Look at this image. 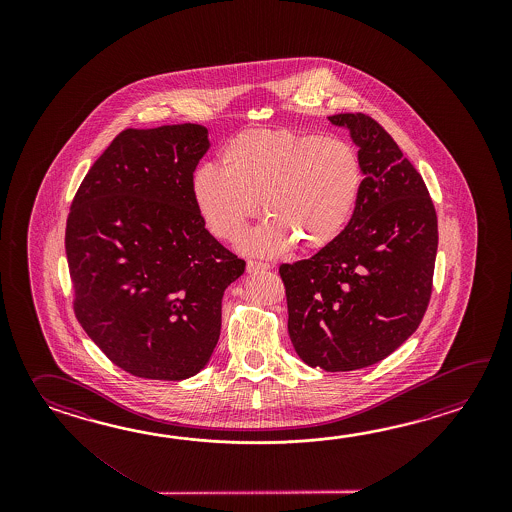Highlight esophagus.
I'll return each instance as SVG.
<instances>
[{
	"label": "esophagus",
	"mask_w": 512,
	"mask_h": 512,
	"mask_svg": "<svg viewBox=\"0 0 512 512\" xmlns=\"http://www.w3.org/2000/svg\"><path fill=\"white\" fill-rule=\"evenodd\" d=\"M269 267H271V265H269V263H263V261H247V271L249 272L267 271Z\"/></svg>",
	"instance_id": "34e87169"
}]
</instances>
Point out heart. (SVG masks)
<instances>
[{
	"instance_id": "heart-1",
	"label": "heart",
	"mask_w": 512,
	"mask_h": 512,
	"mask_svg": "<svg viewBox=\"0 0 512 512\" xmlns=\"http://www.w3.org/2000/svg\"><path fill=\"white\" fill-rule=\"evenodd\" d=\"M221 170L199 166L192 197L207 229L238 241L261 212L267 223L245 238V251L276 256L298 243L320 251L346 229L364 172L359 153L342 139L285 130H245L219 153Z\"/></svg>"
}]
</instances>
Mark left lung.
<instances>
[{
    "label": "left lung",
    "mask_w": 512,
    "mask_h": 512,
    "mask_svg": "<svg viewBox=\"0 0 512 512\" xmlns=\"http://www.w3.org/2000/svg\"><path fill=\"white\" fill-rule=\"evenodd\" d=\"M359 146L364 183L337 240L282 263L289 337L311 368L351 371L386 359L421 324L432 296L437 214L392 135L364 113H338Z\"/></svg>",
    "instance_id": "obj_1"
}]
</instances>
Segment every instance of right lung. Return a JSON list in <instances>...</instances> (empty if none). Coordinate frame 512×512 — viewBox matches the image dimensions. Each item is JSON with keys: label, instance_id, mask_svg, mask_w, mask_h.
I'll return each instance as SVG.
<instances>
[{"label": "right lung", "instance_id": "1", "mask_svg": "<svg viewBox=\"0 0 512 512\" xmlns=\"http://www.w3.org/2000/svg\"><path fill=\"white\" fill-rule=\"evenodd\" d=\"M208 148L201 124L120 131L71 203L75 316L135 377L183 381L203 370L218 344L223 293L245 271L205 229L192 197Z\"/></svg>", "mask_w": 512, "mask_h": 512}]
</instances>
